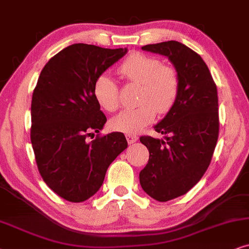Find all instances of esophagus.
I'll return each mask as SVG.
<instances>
[{"instance_id":"esophagus-1","label":"esophagus","mask_w":249,"mask_h":249,"mask_svg":"<svg viewBox=\"0 0 249 249\" xmlns=\"http://www.w3.org/2000/svg\"><path fill=\"white\" fill-rule=\"evenodd\" d=\"M126 140H127V142L130 144H132V143H134V142H137L138 141V137L135 134H126Z\"/></svg>"}]
</instances>
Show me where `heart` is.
Segmentation results:
<instances>
[{"label": "heart", "instance_id": "b5f03b06", "mask_svg": "<svg viewBox=\"0 0 249 249\" xmlns=\"http://www.w3.org/2000/svg\"><path fill=\"white\" fill-rule=\"evenodd\" d=\"M118 72L127 82L140 84L135 108L125 109L111 119V126L124 133H135L154 121L156 110L165 114L177 101L180 79L178 71L154 55L141 52L132 53L122 65ZM94 95L105 110L115 111L119 106L118 88L109 75L99 76L94 83Z\"/></svg>", "mask_w": 249, "mask_h": 249}]
</instances>
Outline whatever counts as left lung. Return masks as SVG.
Wrapping results in <instances>:
<instances>
[{
    "label": "left lung",
    "instance_id": "8db88e82",
    "mask_svg": "<svg viewBox=\"0 0 249 249\" xmlns=\"http://www.w3.org/2000/svg\"><path fill=\"white\" fill-rule=\"evenodd\" d=\"M167 57L180 79L177 101L155 125L163 139L141 137L149 160L140 172L144 192L158 201L187 194L210 166L218 138V99L210 69L198 53L177 41L142 46Z\"/></svg>",
    "mask_w": 249,
    "mask_h": 249
}]
</instances>
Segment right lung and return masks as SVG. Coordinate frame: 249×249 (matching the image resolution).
I'll use <instances>...</instances> for the list:
<instances>
[{
	"instance_id": "add662e5",
	"label": "right lung",
	"mask_w": 249,
	"mask_h": 249,
	"mask_svg": "<svg viewBox=\"0 0 249 249\" xmlns=\"http://www.w3.org/2000/svg\"><path fill=\"white\" fill-rule=\"evenodd\" d=\"M126 53V48L78 43L50 59L39 74L31 109L33 150L45 183L71 203L93 196L109 165L127 148L121 132L88 140L107 122L94 83Z\"/></svg>"
}]
</instances>
